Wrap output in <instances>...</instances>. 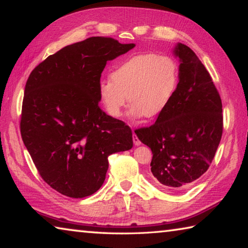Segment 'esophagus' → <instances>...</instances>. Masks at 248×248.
Returning a JSON list of instances; mask_svg holds the SVG:
<instances>
[{
	"instance_id": "obj_1",
	"label": "esophagus",
	"mask_w": 248,
	"mask_h": 248,
	"mask_svg": "<svg viewBox=\"0 0 248 248\" xmlns=\"http://www.w3.org/2000/svg\"><path fill=\"white\" fill-rule=\"evenodd\" d=\"M132 140H133V144H134V145H140V144H141V141L139 140V138L137 137L136 133H133Z\"/></svg>"
}]
</instances>
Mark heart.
I'll return each mask as SVG.
<instances>
[{"label":"heart","mask_w":248,"mask_h":248,"mask_svg":"<svg viewBox=\"0 0 248 248\" xmlns=\"http://www.w3.org/2000/svg\"><path fill=\"white\" fill-rule=\"evenodd\" d=\"M179 68L174 58L138 53L121 61L110 78L98 84V97L111 118H119L128 102L132 118L153 119L164 112L177 90Z\"/></svg>","instance_id":"obj_1"}]
</instances>
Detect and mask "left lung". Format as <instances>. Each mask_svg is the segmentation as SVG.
Masks as SVG:
<instances>
[{
	"instance_id": "obj_1",
	"label": "left lung",
	"mask_w": 248,
	"mask_h": 248,
	"mask_svg": "<svg viewBox=\"0 0 248 248\" xmlns=\"http://www.w3.org/2000/svg\"><path fill=\"white\" fill-rule=\"evenodd\" d=\"M173 53L179 61L177 90L155 124L136 134L152 151L155 182L182 191L209 169L221 141L223 117L220 95L196 53L180 43Z\"/></svg>"
}]
</instances>
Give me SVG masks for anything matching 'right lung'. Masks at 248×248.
<instances>
[{
  "instance_id": "add662e5",
  "label": "right lung",
  "mask_w": 248,
  "mask_h": 248,
  "mask_svg": "<svg viewBox=\"0 0 248 248\" xmlns=\"http://www.w3.org/2000/svg\"><path fill=\"white\" fill-rule=\"evenodd\" d=\"M136 47L106 37L66 46L37 65L25 86L20 133L50 187L71 198L97 191L108 156L132 148V132L98 106L107 61Z\"/></svg>"
}]
</instances>
